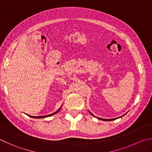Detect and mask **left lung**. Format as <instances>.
Wrapping results in <instances>:
<instances>
[{
    "instance_id": "8db88e82",
    "label": "left lung",
    "mask_w": 152,
    "mask_h": 152,
    "mask_svg": "<svg viewBox=\"0 0 152 152\" xmlns=\"http://www.w3.org/2000/svg\"><path fill=\"white\" fill-rule=\"evenodd\" d=\"M89 112H90V114H92V115H93V116H94V115L92 114V113H91L90 111H89ZM124 115H125V114H124ZM123 115H122V116H123ZM94 117H96V116H94ZM121 117H122V116H121ZM96 118H97L98 119H99V120H104V121H112V120H115V119H117V118H114V119H103V118H98V117H96Z\"/></svg>"
}]
</instances>
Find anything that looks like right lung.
<instances>
[{"label":"right lung","mask_w":152,"mask_h":152,"mask_svg":"<svg viewBox=\"0 0 152 152\" xmlns=\"http://www.w3.org/2000/svg\"><path fill=\"white\" fill-rule=\"evenodd\" d=\"M62 107V106H61ZM61 107H60V108L57 110L56 112H54V113H52V114H50V115H41V116H32V115H28V116H30V117H31V118H46V117H50V116H51V115H54V114H56V113H58V112L60 110V109H61Z\"/></svg>","instance_id":"1"}]
</instances>
